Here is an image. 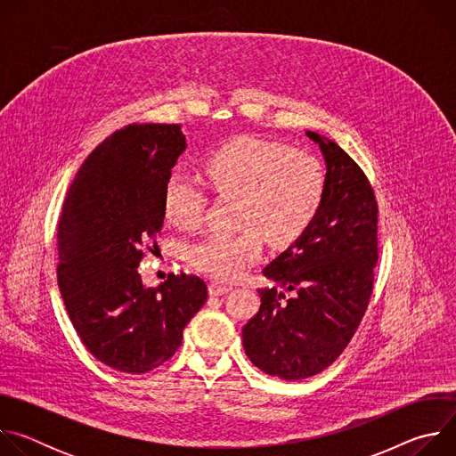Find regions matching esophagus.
<instances>
[{
    "mask_svg": "<svg viewBox=\"0 0 456 456\" xmlns=\"http://www.w3.org/2000/svg\"><path fill=\"white\" fill-rule=\"evenodd\" d=\"M229 290H232L231 285H224V283H218V281H211V283H209V294H211V296H224V294H227Z\"/></svg>",
    "mask_w": 456,
    "mask_h": 456,
    "instance_id": "34e87169",
    "label": "esophagus"
}]
</instances>
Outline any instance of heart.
Instances as JSON below:
<instances>
[{
	"label": "heart",
	"instance_id": "1",
	"mask_svg": "<svg viewBox=\"0 0 456 456\" xmlns=\"http://www.w3.org/2000/svg\"><path fill=\"white\" fill-rule=\"evenodd\" d=\"M209 185L222 197H236L232 234H209L187 247L189 264L220 281L240 278L262 256L264 236L283 247L301 238L315 220L327 192V169L310 151L289 144L240 137L211 151L204 160ZM208 192L199 176L175 169L164 183L166 220L197 229Z\"/></svg>",
	"mask_w": 456,
	"mask_h": 456
}]
</instances>
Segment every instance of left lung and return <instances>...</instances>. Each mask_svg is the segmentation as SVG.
<instances>
[{
	"label": "left lung",
	"instance_id": "left-lung-1",
	"mask_svg": "<svg viewBox=\"0 0 456 456\" xmlns=\"http://www.w3.org/2000/svg\"><path fill=\"white\" fill-rule=\"evenodd\" d=\"M306 135L327 160L322 206L306 232L264 269L276 287L257 290L262 305L241 329L252 364L285 380L317 375L345 352L373 294L379 257V206L368 176L334 141Z\"/></svg>",
	"mask_w": 456,
	"mask_h": 456
}]
</instances>
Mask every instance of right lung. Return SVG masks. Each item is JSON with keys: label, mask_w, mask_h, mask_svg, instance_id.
<instances>
[{"label": "right lung", "mask_w": 456, "mask_h": 456, "mask_svg": "<svg viewBox=\"0 0 456 456\" xmlns=\"http://www.w3.org/2000/svg\"><path fill=\"white\" fill-rule=\"evenodd\" d=\"M183 150L178 124H129L88 155L62 204L57 285L88 352L117 371L171 359L208 301L199 276L169 274L146 289L137 271L159 248L164 183Z\"/></svg>", "instance_id": "1"}]
</instances>
